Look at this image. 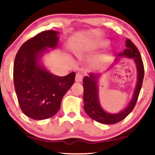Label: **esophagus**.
Masks as SVG:
<instances>
[{
  "label": "esophagus",
  "mask_w": 155,
  "mask_h": 155,
  "mask_svg": "<svg viewBox=\"0 0 155 155\" xmlns=\"http://www.w3.org/2000/svg\"><path fill=\"white\" fill-rule=\"evenodd\" d=\"M84 75L81 73H76L75 75V81L77 82H81L82 81V79H83Z\"/></svg>",
  "instance_id": "1"
}]
</instances>
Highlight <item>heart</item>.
<instances>
[{
	"instance_id": "heart-1",
	"label": "heart",
	"mask_w": 155,
	"mask_h": 155,
	"mask_svg": "<svg viewBox=\"0 0 155 155\" xmlns=\"http://www.w3.org/2000/svg\"><path fill=\"white\" fill-rule=\"evenodd\" d=\"M108 45V42L107 41H101L100 42H99L98 44H97V47L98 48H103L105 47Z\"/></svg>"
}]
</instances>
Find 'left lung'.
Wrapping results in <instances>:
<instances>
[{"label":"left lung","mask_w":155,"mask_h":155,"mask_svg":"<svg viewBox=\"0 0 155 155\" xmlns=\"http://www.w3.org/2000/svg\"><path fill=\"white\" fill-rule=\"evenodd\" d=\"M126 44L127 48L120 55L134 58L137 68V82L132 100L124 111L116 114L106 113L101 109L99 101L98 89L97 86L98 75L91 73L89 74V76H85L83 78L84 110L91 118L100 124H114L124 119L134 109L138 99L145 73L143 62L136 46L128 39L126 40Z\"/></svg>","instance_id":"1"}]
</instances>
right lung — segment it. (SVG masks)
Returning a JSON list of instances; mask_svg holds the SVG:
<instances>
[{
  "label": "right lung",
  "instance_id": "right-lung-1",
  "mask_svg": "<svg viewBox=\"0 0 155 155\" xmlns=\"http://www.w3.org/2000/svg\"><path fill=\"white\" fill-rule=\"evenodd\" d=\"M58 31H44L21 46L14 61L15 90L22 111L35 120L51 118L58 111L63 97L75 82V73L52 75L39 65L46 47L58 45Z\"/></svg>",
  "mask_w": 155,
  "mask_h": 155
}]
</instances>
